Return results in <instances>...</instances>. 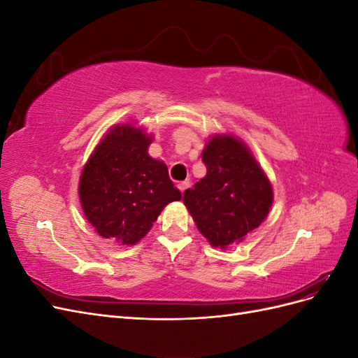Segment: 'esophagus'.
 Returning a JSON list of instances; mask_svg holds the SVG:
<instances>
[{"label": "esophagus", "mask_w": 358, "mask_h": 358, "mask_svg": "<svg viewBox=\"0 0 358 358\" xmlns=\"http://www.w3.org/2000/svg\"><path fill=\"white\" fill-rule=\"evenodd\" d=\"M188 187H189V182L188 180H185V182H180V183H178V188H179V191L183 194L185 192L187 189H188Z\"/></svg>", "instance_id": "obj_1"}]
</instances>
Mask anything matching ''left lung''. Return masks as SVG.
Wrapping results in <instances>:
<instances>
[{
  "label": "left lung",
  "mask_w": 358,
  "mask_h": 358,
  "mask_svg": "<svg viewBox=\"0 0 358 358\" xmlns=\"http://www.w3.org/2000/svg\"><path fill=\"white\" fill-rule=\"evenodd\" d=\"M201 159L208 171L183 192V203L208 242L227 249L266 220L273 188L249 148L233 134L212 136Z\"/></svg>",
  "instance_id": "1"
}]
</instances>
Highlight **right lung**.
Instances as JSON below:
<instances>
[{
  "instance_id": "right-lung-1",
  "label": "right lung",
  "mask_w": 358,
  "mask_h": 358,
  "mask_svg": "<svg viewBox=\"0 0 358 358\" xmlns=\"http://www.w3.org/2000/svg\"><path fill=\"white\" fill-rule=\"evenodd\" d=\"M154 136L127 122L112 127L83 166L79 199L86 220L104 239L136 245L161 210L180 200L164 162L148 154Z\"/></svg>"
}]
</instances>
